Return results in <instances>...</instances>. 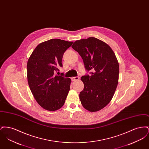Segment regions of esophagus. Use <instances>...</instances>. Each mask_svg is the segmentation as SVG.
Instances as JSON below:
<instances>
[{
  "instance_id": "obj_1",
  "label": "esophagus",
  "mask_w": 149,
  "mask_h": 149,
  "mask_svg": "<svg viewBox=\"0 0 149 149\" xmlns=\"http://www.w3.org/2000/svg\"><path fill=\"white\" fill-rule=\"evenodd\" d=\"M79 79V77H72L71 78V80L72 81H77Z\"/></svg>"
}]
</instances>
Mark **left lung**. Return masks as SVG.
Here are the masks:
<instances>
[{
	"label": "left lung",
	"instance_id": "obj_1",
	"mask_svg": "<svg viewBox=\"0 0 149 149\" xmlns=\"http://www.w3.org/2000/svg\"><path fill=\"white\" fill-rule=\"evenodd\" d=\"M72 48L81 57L90 75L82 76L84 87L80 92L82 106L90 112L106 106L113 97L118 82L119 64L107 43L95 37L76 41Z\"/></svg>",
	"mask_w": 149,
	"mask_h": 149
}]
</instances>
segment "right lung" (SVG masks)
<instances>
[{
    "instance_id": "obj_1",
    "label": "right lung",
    "mask_w": 149,
    "mask_h": 149,
    "mask_svg": "<svg viewBox=\"0 0 149 149\" xmlns=\"http://www.w3.org/2000/svg\"><path fill=\"white\" fill-rule=\"evenodd\" d=\"M72 43L57 38L41 43L28 60L29 88L37 103L46 110L54 111L61 108L70 91L71 79L56 72L63 66L64 52Z\"/></svg>"
}]
</instances>
